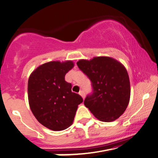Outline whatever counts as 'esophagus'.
Here are the masks:
<instances>
[{
	"label": "esophagus",
	"mask_w": 158,
	"mask_h": 158,
	"mask_svg": "<svg viewBox=\"0 0 158 158\" xmlns=\"http://www.w3.org/2000/svg\"><path fill=\"white\" fill-rule=\"evenodd\" d=\"M79 95H81V97H82L83 98H85V93L84 90H80V91H79Z\"/></svg>",
	"instance_id": "34e87169"
}]
</instances>
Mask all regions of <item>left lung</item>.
Masks as SVG:
<instances>
[{
	"label": "left lung",
	"mask_w": 158,
	"mask_h": 158,
	"mask_svg": "<svg viewBox=\"0 0 158 158\" xmlns=\"http://www.w3.org/2000/svg\"><path fill=\"white\" fill-rule=\"evenodd\" d=\"M77 66L91 81L92 93L85 98V107L98 120L110 122L116 120L128 106L130 83L122 64L107 56L81 60Z\"/></svg>",
	"instance_id": "left-lung-1"
}]
</instances>
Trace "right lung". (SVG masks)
Here are the masks:
<instances>
[{
  "label": "right lung",
  "instance_id": "add662e5",
  "mask_svg": "<svg viewBox=\"0 0 158 158\" xmlns=\"http://www.w3.org/2000/svg\"><path fill=\"white\" fill-rule=\"evenodd\" d=\"M73 67L71 61L49 62L39 66L30 75L28 97L32 113L43 126L54 131L65 130L73 123L80 95L71 91L72 85L64 80Z\"/></svg>",
  "mask_w": 158,
  "mask_h": 158
}]
</instances>
